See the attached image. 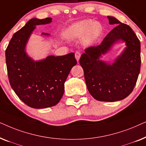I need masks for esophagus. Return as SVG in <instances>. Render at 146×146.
<instances>
[{
  "mask_svg": "<svg viewBox=\"0 0 146 146\" xmlns=\"http://www.w3.org/2000/svg\"><path fill=\"white\" fill-rule=\"evenodd\" d=\"M81 56V54L80 52L79 51H76L75 52V58L76 59V60L78 62L79 60H80V58Z\"/></svg>",
  "mask_w": 146,
  "mask_h": 146,
  "instance_id": "34e87169",
  "label": "esophagus"
}]
</instances>
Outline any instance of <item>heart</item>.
I'll return each mask as SVG.
<instances>
[{"mask_svg":"<svg viewBox=\"0 0 146 146\" xmlns=\"http://www.w3.org/2000/svg\"><path fill=\"white\" fill-rule=\"evenodd\" d=\"M102 33V26L98 22L92 20H83L72 25L66 31V35L70 39L82 37V42L89 45L93 44Z\"/></svg>","mask_w":146,"mask_h":146,"instance_id":"1","label":"heart"}]
</instances>
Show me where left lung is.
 Listing matches in <instances>:
<instances>
[{
  "mask_svg": "<svg viewBox=\"0 0 146 146\" xmlns=\"http://www.w3.org/2000/svg\"><path fill=\"white\" fill-rule=\"evenodd\" d=\"M110 25H117L97 46L85 50L80 59L87 88L94 98L102 102L121 100L134 88L141 66L140 42L132 29L113 17L108 16ZM124 41L127 47L112 64L100 57L114 43Z\"/></svg>",
  "mask_w": 146,
  "mask_h": 146,
  "instance_id": "obj_1",
  "label": "left lung"
}]
</instances>
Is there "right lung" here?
<instances>
[{
    "label": "right lung",
    "mask_w": 146,
    "mask_h": 146,
    "mask_svg": "<svg viewBox=\"0 0 146 146\" xmlns=\"http://www.w3.org/2000/svg\"><path fill=\"white\" fill-rule=\"evenodd\" d=\"M52 18L32 19L14 34L5 52L8 76L12 88L29 107L46 108L56 105L64 92V82L72 68L77 64L74 53L48 56L34 60L26 46L36 25H46ZM50 36L48 33H42Z\"/></svg>",
    "instance_id": "add662e5"
}]
</instances>
